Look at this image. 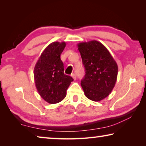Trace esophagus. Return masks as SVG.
Returning a JSON list of instances; mask_svg holds the SVG:
<instances>
[{"mask_svg": "<svg viewBox=\"0 0 146 146\" xmlns=\"http://www.w3.org/2000/svg\"><path fill=\"white\" fill-rule=\"evenodd\" d=\"M71 76H72V77H73V78L74 79V80H76V74H75V73H72V74H71Z\"/></svg>", "mask_w": 146, "mask_h": 146, "instance_id": "34e87169", "label": "esophagus"}]
</instances>
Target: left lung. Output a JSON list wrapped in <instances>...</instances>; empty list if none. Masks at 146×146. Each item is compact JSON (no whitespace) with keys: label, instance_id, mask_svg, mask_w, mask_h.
Wrapping results in <instances>:
<instances>
[{"label":"left lung","instance_id":"obj_1","mask_svg":"<svg viewBox=\"0 0 146 146\" xmlns=\"http://www.w3.org/2000/svg\"><path fill=\"white\" fill-rule=\"evenodd\" d=\"M77 46L86 70L80 83L86 97L95 102L104 99L111 93L117 82V62L100 42H80Z\"/></svg>","mask_w":146,"mask_h":146}]
</instances>
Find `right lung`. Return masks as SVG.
<instances>
[{"instance_id":"obj_1","label":"right lung","mask_w":146,"mask_h":146,"mask_svg":"<svg viewBox=\"0 0 146 146\" xmlns=\"http://www.w3.org/2000/svg\"><path fill=\"white\" fill-rule=\"evenodd\" d=\"M66 42H53L42 53L34 68L35 83L39 95L49 104L61 102L73 78L64 72L60 55Z\"/></svg>"}]
</instances>
